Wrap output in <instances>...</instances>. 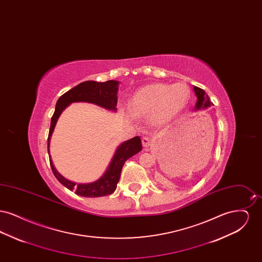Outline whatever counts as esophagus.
I'll return each mask as SVG.
<instances>
[{
    "label": "esophagus",
    "instance_id": "esophagus-1",
    "mask_svg": "<svg viewBox=\"0 0 262 262\" xmlns=\"http://www.w3.org/2000/svg\"><path fill=\"white\" fill-rule=\"evenodd\" d=\"M141 142H142V145L144 147H149L151 143H152V138L149 137H143L141 139Z\"/></svg>",
    "mask_w": 262,
    "mask_h": 262
}]
</instances>
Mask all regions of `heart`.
Listing matches in <instances>:
<instances>
[{"label":"heart","mask_w":262,"mask_h":262,"mask_svg":"<svg viewBox=\"0 0 262 262\" xmlns=\"http://www.w3.org/2000/svg\"><path fill=\"white\" fill-rule=\"evenodd\" d=\"M190 89L186 83H152L139 88L129 100V111L136 118H149L153 124L165 125L187 107Z\"/></svg>","instance_id":"heart-1"}]
</instances>
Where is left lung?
I'll return each mask as SVG.
<instances>
[{"mask_svg":"<svg viewBox=\"0 0 262 262\" xmlns=\"http://www.w3.org/2000/svg\"><path fill=\"white\" fill-rule=\"evenodd\" d=\"M195 95L198 97V101L195 104V110H200V109H206L208 107L211 106V101L209 96L205 93V91L201 88L198 86H193Z\"/></svg>","mask_w":262,"mask_h":262,"instance_id":"1","label":"left lung"}]
</instances>
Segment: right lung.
I'll return each instance as SVG.
<instances>
[{
	"label": "right lung",
	"mask_w": 262,
	"mask_h": 262,
	"mask_svg": "<svg viewBox=\"0 0 262 262\" xmlns=\"http://www.w3.org/2000/svg\"><path fill=\"white\" fill-rule=\"evenodd\" d=\"M118 85L119 81L116 80H108L105 82L88 80L79 83L75 88H72L71 90L62 94L56 103L55 112L51 119L50 130L48 136V154L51 168L53 174H55L57 180L62 186L68 187L70 190L75 189V193L77 195L84 198H99L113 193L116 190L117 184L120 181L121 172L125 161L142 149L141 139L139 137H135L123 142L116 150L112 161L99 180L90 184L76 185L75 183L64 179L54 167L49 149L51 136L54 132L55 125L57 124L60 115L73 102H89L96 104L107 110L116 111V106L118 102Z\"/></svg>",
	"instance_id": "1"
}]
</instances>
